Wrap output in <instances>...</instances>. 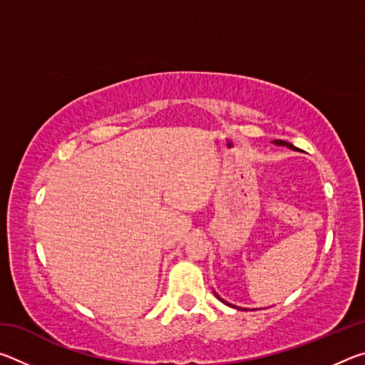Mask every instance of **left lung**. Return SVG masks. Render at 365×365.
<instances>
[{"label": "left lung", "instance_id": "8db88e82", "mask_svg": "<svg viewBox=\"0 0 365 365\" xmlns=\"http://www.w3.org/2000/svg\"><path fill=\"white\" fill-rule=\"evenodd\" d=\"M274 143H275V145H280V146H288V148H289V150H294V151H298V148H296V146H293L292 143H288V141H283V140H275V141H274ZM214 294H215V296H217V299H220L222 302H224V304H227V306H232V304H230V302H227V301H224V299H222V298H220V296H219L217 293H215V292H214ZM232 307H235V306H232Z\"/></svg>", "mask_w": 365, "mask_h": 365}]
</instances>
